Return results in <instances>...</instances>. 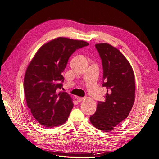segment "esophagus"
Listing matches in <instances>:
<instances>
[{
    "mask_svg": "<svg viewBox=\"0 0 159 159\" xmlns=\"http://www.w3.org/2000/svg\"><path fill=\"white\" fill-rule=\"evenodd\" d=\"M84 99V98H82V97H77V102H82Z\"/></svg>",
    "mask_w": 159,
    "mask_h": 159,
    "instance_id": "esophagus-1",
    "label": "esophagus"
}]
</instances>
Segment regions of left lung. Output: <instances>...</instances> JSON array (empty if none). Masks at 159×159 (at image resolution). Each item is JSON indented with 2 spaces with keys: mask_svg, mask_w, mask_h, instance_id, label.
Returning a JSON list of instances; mask_svg holds the SVG:
<instances>
[{
  "mask_svg": "<svg viewBox=\"0 0 159 159\" xmlns=\"http://www.w3.org/2000/svg\"><path fill=\"white\" fill-rule=\"evenodd\" d=\"M102 59L105 101H98L90 116L93 126L103 131L113 130L127 117L135 100V77L129 62L120 50L107 43L96 44Z\"/></svg>",
  "mask_w": 159,
  "mask_h": 159,
  "instance_id": "8db88e82",
  "label": "left lung"
}]
</instances>
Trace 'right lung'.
<instances>
[{"label": "right lung", "mask_w": 159, "mask_h": 159, "mask_svg": "<svg viewBox=\"0 0 159 159\" xmlns=\"http://www.w3.org/2000/svg\"><path fill=\"white\" fill-rule=\"evenodd\" d=\"M84 40L59 37L42 45L25 71L24 88L27 106L40 125L55 127L67 121L73 107L69 94L59 92L62 73L77 49L88 46Z\"/></svg>", "instance_id": "1"}]
</instances>
